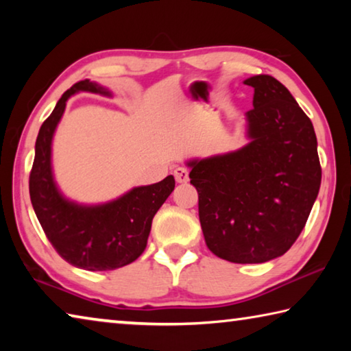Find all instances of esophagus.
<instances>
[{
	"instance_id": "esophagus-1",
	"label": "esophagus",
	"mask_w": 351,
	"mask_h": 351,
	"mask_svg": "<svg viewBox=\"0 0 351 351\" xmlns=\"http://www.w3.org/2000/svg\"><path fill=\"white\" fill-rule=\"evenodd\" d=\"M173 175H175V180H176V182L184 184V182H187V181H189V170H187V169H184V167H178V169H175Z\"/></svg>"
}]
</instances>
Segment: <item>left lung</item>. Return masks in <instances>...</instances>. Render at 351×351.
<instances>
[{
	"label": "left lung",
	"mask_w": 351,
	"mask_h": 351,
	"mask_svg": "<svg viewBox=\"0 0 351 351\" xmlns=\"http://www.w3.org/2000/svg\"><path fill=\"white\" fill-rule=\"evenodd\" d=\"M245 85L254 88L249 142L187 162L189 178L207 247L232 263H265L287 252L305 228L322 169L313 123L287 88L265 74Z\"/></svg>",
	"instance_id": "left-lung-1"
}]
</instances>
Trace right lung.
I'll return each mask as SVG.
<instances>
[{"label": "right lung", "instance_id": "right-lung-1", "mask_svg": "<svg viewBox=\"0 0 351 351\" xmlns=\"http://www.w3.org/2000/svg\"><path fill=\"white\" fill-rule=\"evenodd\" d=\"M79 91L111 96L106 88L88 79L63 94L38 132L29 193L47 240L63 260L86 271H112L144 252L154 213L173 192L175 178L170 175L152 186L134 187L106 204L82 206L64 198L52 176L51 145L66 100Z\"/></svg>", "mask_w": 351, "mask_h": 351}]
</instances>
